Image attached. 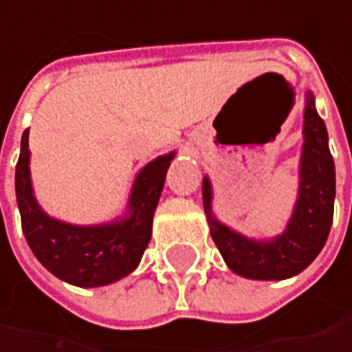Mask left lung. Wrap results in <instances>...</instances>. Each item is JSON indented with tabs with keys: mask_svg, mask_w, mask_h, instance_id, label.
Masks as SVG:
<instances>
[{
	"mask_svg": "<svg viewBox=\"0 0 352 352\" xmlns=\"http://www.w3.org/2000/svg\"><path fill=\"white\" fill-rule=\"evenodd\" d=\"M334 197L336 170L328 147V130L316 109L311 91L305 93L296 201L280 234L255 239L217 219L213 213V184L209 176H203V207L211 239L228 270L247 280H286L309 267L328 241Z\"/></svg>",
	"mask_w": 352,
	"mask_h": 352,
	"instance_id": "left-lung-1",
	"label": "left lung"
}]
</instances>
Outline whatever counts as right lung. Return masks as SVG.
<instances>
[{
    "label": "right lung",
    "instance_id": "right-lung-1",
    "mask_svg": "<svg viewBox=\"0 0 352 352\" xmlns=\"http://www.w3.org/2000/svg\"><path fill=\"white\" fill-rule=\"evenodd\" d=\"M174 157L176 151L164 153L137 172L126 207L113 219L72 224L38 205L30 178L28 130H24L16 166V201L22 232L38 263L56 278L80 288L107 286L133 274L151 241L153 215Z\"/></svg>",
    "mask_w": 352,
    "mask_h": 352
}]
</instances>
